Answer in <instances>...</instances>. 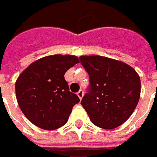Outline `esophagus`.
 Instances as JSON below:
<instances>
[{"mask_svg":"<svg viewBox=\"0 0 157 157\" xmlns=\"http://www.w3.org/2000/svg\"><path fill=\"white\" fill-rule=\"evenodd\" d=\"M77 95L79 97V99H82V97H83V95H84V91H83V90H79V91L77 93Z\"/></svg>","mask_w":157,"mask_h":157,"instance_id":"34e87169","label":"esophagus"}]
</instances>
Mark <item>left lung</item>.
Returning <instances> with one entry per match:
<instances>
[{"label": "left lung", "mask_w": 157, "mask_h": 157, "mask_svg": "<svg viewBox=\"0 0 157 157\" xmlns=\"http://www.w3.org/2000/svg\"><path fill=\"white\" fill-rule=\"evenodd\" d=\"M89 76L81 100L91 121L103 129H114L134 112L140 95V78L133 68L103 56H80Z\"/></svg>", "instance_id": "left-lung-1"}]
</instances>
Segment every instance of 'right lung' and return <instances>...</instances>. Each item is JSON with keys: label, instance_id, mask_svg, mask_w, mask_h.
Segmentation results:
<instances>
[{"label": "right lung", "instance_id": "obj_1", "mask_svg": "<svg viewBox=\"0 0 157 157\" xmlns=\"http://www.w3.org/2000/svg\"><path fill=\"white\" fill-rule=\"evenodd\" d=\"M77 63L73 55H51L31 63L20 74L15 85L17 103L33 124L50 130L68 121L79 98L70 91L64 74Z\"/></svg>", "mask_w": 157, "mask_h": 157}]
</instances>
